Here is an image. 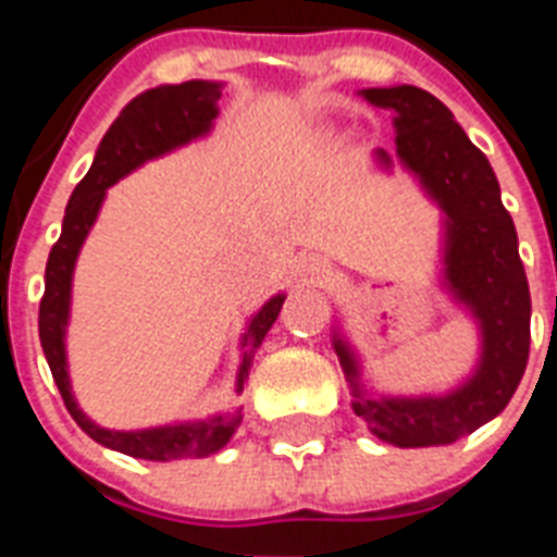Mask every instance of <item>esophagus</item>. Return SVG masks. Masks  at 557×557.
I'll return each instance as SVG.
<instances>
[{
  "instance_id": "esophagus-1",
  "label": "esophagus",
  "mask_w": 557,
  "mask_h": 557,
  "mask_svg": "<svg viewBox=\"0 0 557 557\" xmlns=\"http://www.w3.org/2000/svg\"><path fill=\"white\" fill-rule=\"evenodd\" d=\"M304 274L309 280H312V283H318V280H321L323 274H326V260H323V257H318V253H312V257H306Z\"/></svg>"
}]
</instances>
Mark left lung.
<instances>
[{"label": "left lung", "instance_id": "obj_1", "mask_svg": "<svg viewBox=\"0 0 557 557\" xmlns=\"http://www.w3.org/2000/svg\"><path fill=\"white\" fill-rule=\"evenodd\" d=\"M372 107L393 112L396 159L445 210V286L468 306L483 332L474 375L448 396H367L352 349L335 332V352L352 387V410L381 442L396 448L450 445L492 422L515 396L529 361L532 297L518 253V231L503 208L492 164L450 109L416 86L361 91ZM381 168L389 152L375 150Z\"/></svg>", "mask_w": 557, "mask_h": 557}]
</instances>
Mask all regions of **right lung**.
<instances>
[{
    "label": "right lung",
    "instance_id": "1",
    "mask_svg": "<svg viewBox=\"0 0 557 557\" xmlns=\"http://www.w3.org/2000/svg\"><path fill=\"white\" fill-rule=\"evenodd\" d=\"M222 98V83L187 81L178 86H159L138 95L124 107L103 135L95 161L83 182L74 187L72 199L65 205L63 231L48 253L46 265V295L39 300V344L57 381V389L63 396L69 413L91 440L121 450L126 457L152 459V462H170V459L210 457L216 454L227 440L234 436L236 424L243 422V413L210 416L208 422H182L150 428V431H107L83 413L72 396L69 384V367H65V323H69V300H72V274L81 245L98 219L107 187L117 178L141 168L144 161L176 150L182 144L199 138L210 129L216 117V100ZM286 295L271 297L260 312L253 314L243 335V364L236 372V393H243V384L251 370L253 352L260 349L265 332L277 321Z\"/></svg>",
    "mask_w": 557,
    "mask_h": 557
}]
</instances>
